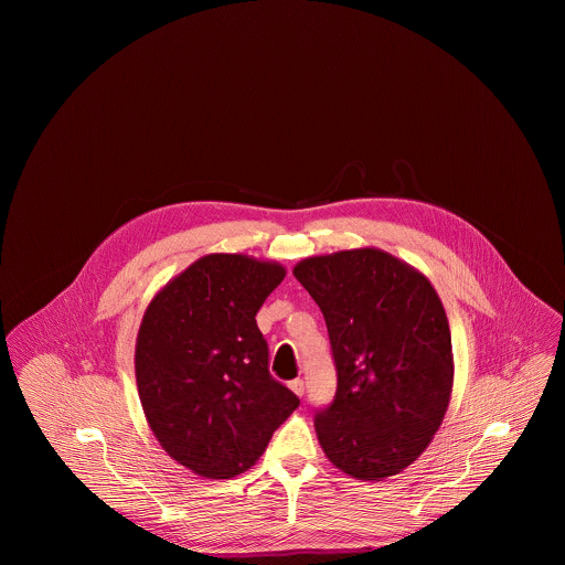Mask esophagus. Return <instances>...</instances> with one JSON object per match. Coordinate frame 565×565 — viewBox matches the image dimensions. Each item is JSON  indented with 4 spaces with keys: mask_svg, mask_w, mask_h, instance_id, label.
Segmentation results:
<instances>
[{
    "mask_svg": "<svg viewBox=\"0 0 565 565\" xmlns=\"http://www.w3.org/2000/svg\"><path fill=\"white\" fill-rule=\"evenodd\" d=\"M290 390H292L296 396L300 398V396L305 394V381H302V379H295V381H290Z\"/></svg>",
    "mask_w": 565,
    "mask_h": 565,
    "instance_id": "34e87169",
    "label": "esophagus"
}]
</instances>
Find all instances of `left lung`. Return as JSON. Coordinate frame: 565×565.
<instances>
[{
  "instance_id": "obj_1",
  "label": "left lung",
  "mask_w": 565,
  "mask_h": 565,
  "mask_svg": "<svg viewBox=\"0 0 565 565\" xmlns=\"http://www.w3.org/2000/svg\"><path fill=\"white\" fill-rule=\"evenodd\" d=\"M322 309L337 366L334 401L316 413L326 457L360 481L398 475L426 451L454 387L451 330L430 279L376 249L296 265Z\"/></svg>"
}]
</instances>
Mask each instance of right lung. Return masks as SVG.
I'll use <instances>...</instances> for the list:
<instances>
[{
  "label": "right lung",
  "mask_w": 565,
  "mask_h": 565,
  "mask_svg": "<svg viewBox=\"0 0 565 565\" xmlns=\"http://www.w3.org/2000/svg\"><path fill=\"white\" fill-rule=\"evenodd\" d=\"M279 263L207 254L173 277L143 313L135 379L150 430L205 479L242 475L298 406L269 373L256 313L281 284Z\"/></svg>",
  "instance_id": "obj_1"
}]
</instances>
